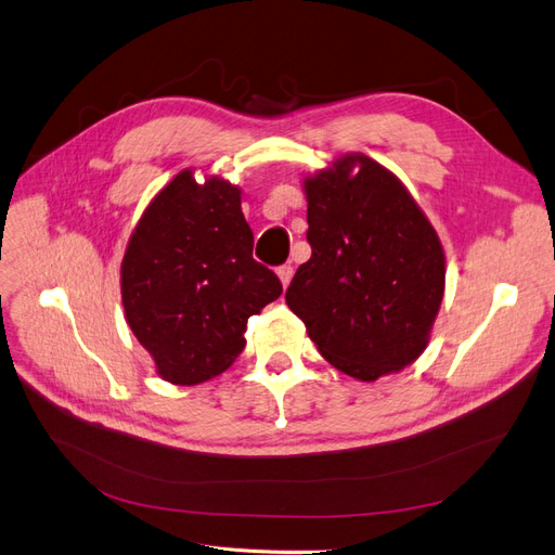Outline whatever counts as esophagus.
<instances>
[{"label": "esophagus", "mask_w": 555, "mask_h": 555, "mask_svg": "<svg viewBox=\"0 0 555 555\" xmlns=\"http://www.w3.org/2000/svg\"><path fill=\"white\" fill-rule=\"evenodd\" d=\"M276 274H279V279H281V285L283 287H287V285H291V281H293V268H291V264H281V268L276 270Z\"/></svg>", "instance_id": "esophagus-1"}]
</instances>
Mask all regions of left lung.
Wrapping results in <instances>:
<instances>
[{"mask_svg": "<svg viewBox=\"0 0 555 555\" xmlns=\"http://www.w3.org/2000/svg\"><path fill=\"white\" fill-rule=\"evenodd\" d=\"M310 258L285 301L328 363L372 383L424 353L444 299L440 237L408 188L365 154L304 177Z\"/></svg>", "mask_w": 555, "mask_h": 555, "instance_id": "obj_1", "label": "left lung"}]
</instances>
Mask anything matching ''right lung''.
Returning a JSON list of instances; mask_svg holds the SVG:
<instances>
[{
    "label": "right lung",
    "mask_w": 555,
    "mask_h": 555,
    "mask_svg": "<svg viewBox=\"0 0 555 555\" xmlns=\"http://www.w3.org/2000/svg\"><path fill=\"white\" fill-rule=\"evenodd\" d=\"M243 190L181 170L140 215L119 268L125 318L160 378L199 385L243 353L247 320L281 281L251 258Z\"/></svg>",
    "instance_id": "1"
}]
</instances>
